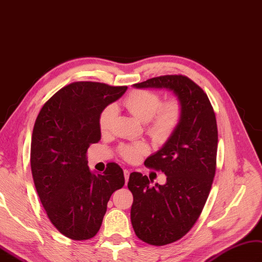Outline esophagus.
Instances as JSON below:
<instances>
[{"label":"esophagus","mask_w":262,"mask_h":262,"mask_svg":"<svg viewBox=\"0 0 262 262\" xmlns=\"http://www.w3.org/2000/svg\"><path fill=\"white\" fill-rule=\"evenodd\" d=\"M129 171L127 169H124V177H125V184L128 183V179H129Z\"/></svg>","instance_id":"esophagus-1"}]
</instances>
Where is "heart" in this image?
Masks as SVG:
<instances>
[{
  "mask_svg": "<svg viewBox=\"0 0 262 262\" xmlns=\"http://www.w3.org/2000/svg\"><path fill=\"white\" fill-rule=\"evenodd\" d=\"M124 106L132 115L142 123H148V133L157 140H165L175 132L182 118V106L177 99H170L162 104L158 94L149 91H134L124 99ZM116 114L114 105L106 106L98 119L99 129L103 133L108 129ZM148 151L145 144L122 145L119 152L128 162H137Z\"/></svg>",
  "mask_w": 262,
  "mask_h": 262,
  "instance_id": "obj_1",
  "label": "heart"
}]
</instances>
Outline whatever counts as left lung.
<instances>
[{"label": "left lung", "mask_w": 262, "mask_h": 262, "mask_svg": "<svg viewBox=\"0 0 262 262\" xmlns=\"http://www.w3.org/2000/svg\"><path fill=\"white\" fill-rule=\"evenodd\" d=\"M133 87L167 90L182 106L175 132L145 160L147 167L165 173L166 184L151 186L140 172H132L128 180L134 231L147 244L164 246L191 229L209 196L216 171V116L204 91L186 76L154 77Z\"/></svg>", "instance_id": "1"}]
</instances>
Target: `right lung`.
Listing matches in <instances>:
<instances>
[{"label": "right lung", "instance_id": "add662e5", "mask_svg": "<svg viewBox=\"0 0 262 262\" xmlns=\"http://www.w3.org/2000/svg\"><path fill=\"white\" fill-rule=\"evenodd\" d=\"M127 86L76 82L44 104L31 142V169L39 200L52 224L73 240L93 238L103 223L112 193L125 184L120 167L92 171L86 151L100 139L98 119Z\"/></svg>", "mask_w": 262, "mask_h": 262}]
</instances>
